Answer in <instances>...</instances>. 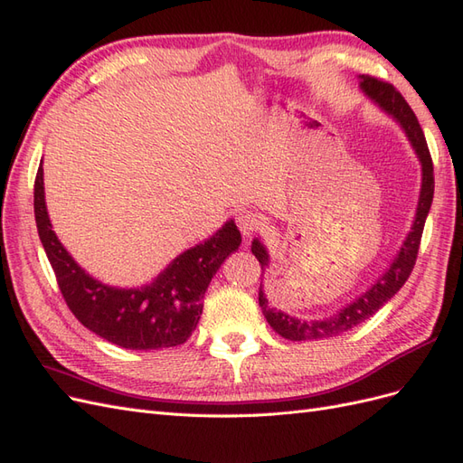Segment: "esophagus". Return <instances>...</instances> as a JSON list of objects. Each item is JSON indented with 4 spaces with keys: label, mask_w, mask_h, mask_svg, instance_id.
Segmentation results:
<instances>
[{
    "label": "esophagus",
    "mask_w": 463,
    "mask_h": 463,
    "mask_svg": "<svg viewBox=\"0 0 463 463\" xmlns=\"http://www.w3.org/2000/svg\"><path fill=\"white\" fill-rule=\"evenodd\" d=\"M237 226H240L243 237H250L257 230H260L262 222L260 216L253 210H241L240 214H237Z\"/></svg>",
    "instance_id": "esophagus-1"
}]
</instances>
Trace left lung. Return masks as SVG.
<instances>
[{
	"label": "left lung",
	"instance_id": "8db88e82",
	"mask_svg": "<svg viewBox=\"0 0 463 463\" xmlns=\"http://www.w3.org/2000/svg\"><path fill=\"white\" fill-rule=\"evenodd\" d=\"M361 89L365 90L373 100L383 106L388 114L394 116L402 128L408 133L410 141L417 152L419 160H421L423 165V185H421V194H419V204H417V214L413 228L408 235V240L403 241L400 255L396 260L390 264V269L376 279L374 286L359 296L354 303H349L344 309L335 311L330 318L325 320H299L293 318L282 311H276L269 305V299L264 298L262 286L259 288V305L260 309L269 320V325L272 330H276L282 338L293 340V342H305V340H325L332 338V335H340L347 330H352L359 326L361 322L369 320L384 303H388L392 298L396 296L400 288L408 282V278L413 270L417 255H419V245H421V237H423V228H425V220L430 210L432 203V194H434V174H432V158L430 152L425 141V135L421 125H419L413 109L410 104L405 102V98L400 94V90L390 85V82L376 79L371 75H363L361 77ZM250 250L260 262V270L264 274V269L269 266V255H266L264 247L255 240L253 245H250ZM260 274V278H262Z\"/></svg>",
	"mask_w": 463,
	"mask_h": 463
}]
</instances>
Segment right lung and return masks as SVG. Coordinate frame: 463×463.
<instances>
[{"mask_svg":"<svg viewBox=\"0 0 463 463\" xmlns=\"http://www.w3.org/2000/svg\"><path fill=\"white\" fill-rule=\"evenodd\" d=\"M34 218L69 311L100 338L145 352L189 340L203 315L210 279L241 243L240 230L228 222L208 241L179 255L156 282L141 289H116L90 278L55 237L46 213L42 165L34 179Z\"/></svg>","mask_w":463,"mask_h":463,"instance_id":"1","label":"right lung"}]
</instances>
